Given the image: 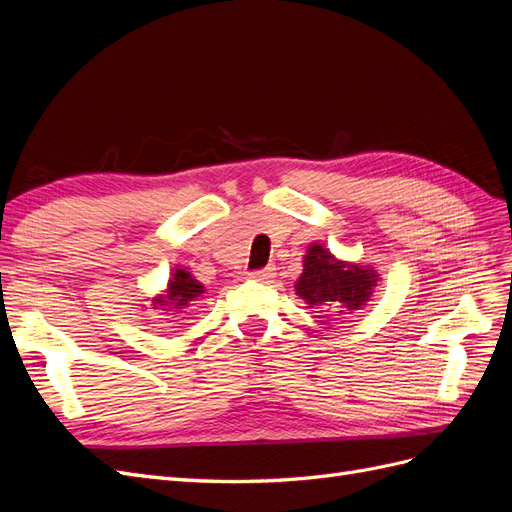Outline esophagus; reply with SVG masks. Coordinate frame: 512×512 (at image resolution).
Listing matches in <instances>:
<instances>
[{
    "label": "esophagus",
    "instance_id": "obj_1",
    "mask_svg": "<svg viewBox=\"0 0 512 512\" xmlns=\"http://www.w3.org/2000/svg\"><path fill=\"white\" fill-rule=\"evenodd\" d=\"M273 275H275L273 267H265V269H258V271L250 273V277H252V280H256V282H269Z\"/></svg>",
    "mask_w": 512,
    "mask_h": 512
}]
</instances>
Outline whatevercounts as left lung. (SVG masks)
<instances>
[{"label":"left lung","instance_id":"1","mask_svg":"<svg viewBox=\"0 0 512 512\" xmlns=\"http://www.w3.org/2000/svg\"><path fill=\"white\" fill-rule=\"evenodd\" d=\"M378 282V273L371 267L337 260L327 247L312 243L303 258V273L297 280V294L309 307L339 305V314L367 305ZM324 312V309H322Z\"/></svg>","mask_w":512,"mask_h":512}]
</instances>
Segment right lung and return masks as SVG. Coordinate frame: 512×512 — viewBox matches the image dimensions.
Wrapping results in <instances>:
<instances>
[{
  "mask_svg": "<svg viewBox=\"0 0 512 512\" xmlns=\"http://www.w3.org/2000/svg\"><path fill=\"white\" fill-rule=\"evenodd\" d=\"M203 292H205V286L200 284L190 271L175 269V273L170 275L166 290L162 294H158V297L151 303H153V309H164V312H181V309L190 307L192 301H196Z\"/></svg>",
  "mask_w": 512,
  "mask_h": 512,
  "instance_id": "add662e5",
  "label": "right lung"
}]
</instances>
